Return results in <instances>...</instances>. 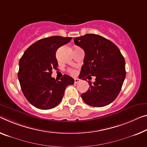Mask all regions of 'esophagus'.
Masks as SVG:
<instances>
[{
	"instance_id": "34e87169",
	"label": "esophagus",
	"mask_w": 147,
	"mask_h": 147,
	"mask_svg": "<svg viewBox=\"0 0 147 147\" xmlns=\"http://www.w3.org/2000/svg\"><path fill=\"white\" fill-rule=\"evenodd\" d=\"M80 79H78V78H75L74 79V82H75V83H78L79 82H80Z\"/></svg>"
}]
</instances>
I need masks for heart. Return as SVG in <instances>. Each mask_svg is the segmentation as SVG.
Instances as JSON below:
<instances>
[{"instance_id":"heart-1","label":"heart","mask_w":147,"mask_h":147,"mask_svg":"<svg viewBox=\"0 0 147 147\" xmlns=\"http://www.w3.org/2000/svg\"><path fill=\"white\" fill-rule=\"evenodd\" d=\"M69 71L70 72L71 74H74L76 73V71H75V70H74V69H69Z\"/></svg>"}]
</instances>
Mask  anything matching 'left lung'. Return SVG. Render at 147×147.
Masks as SVG:
<instances>
[{
    "instance_id": "8db88e82",
    "label": "left lung",
    "mask_w": 147,
    "mask_h": 147,
    "mask_svg": "<svg viewBox=\"0 0 147 147\" xmlns=\"http://www.w3.org/2000/svg\"><path fill=\"white\" fill-rule=\"evenodd\" d=\"M74 43L85 52L80 79L95 77L94 82L89 81V89L81 98L94 107L109 105L118 96L125 78V62L120 51L112 41L96 34L75 38Z\"/></svg>"
}]
</instances>
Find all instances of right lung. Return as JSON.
<instances>
[{
	"instance_id": "obj_1",
	"label": "right lung",
	"mask_w": 147,
	"mask_h": 147,
	"mask_svg": "<svg viewBox=\"0 0 147 147\" xmlns=\"http://www.w3.org/2000/svg\"><path fill=\"white\" fill-rule=\"evenodd\" d=\"M72 37L60 36L40 39L24 52L19 62L18 77L22 92L29 102L41 110H49L59 105L67 86L74 80L65 74L60 80L52 78L57 69L56 53L70 41Z\"/></svg>"
}]
</instances>
